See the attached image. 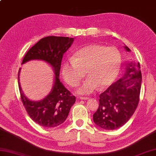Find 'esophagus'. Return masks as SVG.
Returning <instances> with one entry per match:
<instances>
[{"mask_svg": "<svg viewBox=\"0 0 156 156\" xmlns=\"http://www.w3.org/2000/svg\"><path fill=\"white\" fill-rule=\"evenodd\" d=\"M79 98V99H81V100H87L89 98V97H80Z\"/></svg>", "mask_w": 156, "mask_h": 156, "instance_id": "obj_1", "label": "esophagus"}]
</instances>
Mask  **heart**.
<instances>
[{
  "label": "heart",
  "mask_w": 156,
  "mask_h": 156,
  "mask_svg": "<svg viewBox=\"0 0 156 156\" xmlns=\"http://www.w3.org/2000/svg\"><path fill=\"white\" fill-rule=\"evenodd\" d=\"M122 66V55L115 47L90 44L75 52L71 60L62 66L65 81L71 87H77L85 77L88 79L79 89L81 94H90L97 87L103 89L116 79Z\"/></svg>",
  "instance_id": "1"
}]
</instances>
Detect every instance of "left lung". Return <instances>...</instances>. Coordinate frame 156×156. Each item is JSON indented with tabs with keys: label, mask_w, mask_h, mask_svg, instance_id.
<instances>
[{
	"label": "left lung",
	"mask_w": 156,
	"mask_h": 156,
	"mask_svg": "<svg viewBox=\"0 0 156 156\" xmlns=\"http://www.w3.org/2000/svg\"><path fill=\"white\" fill-rule=\"evenodd\" d=\"M124 48L130 51L127 46ZM141 84L140 63L134 66L130 63L124 77L100 94L98 108L93 115L95 124L105 130H112L126 124L138 105Z\"/></svg>",
	"instance_id": "left-lung-1"
}]
</instances>
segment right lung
<instances>
[{
  "instance_id": "add662e5",
  "label": "right lung",
  "mask_w": 156,
  "mask_h": 156,
  "mask_svg": "<svg viewBox=\"0 0 156 156\" xmlns=\"http://www.w3.org/2000/svg\"><path fill=\"white\" fill-rule=\"evenodd\" d=\"M73 41V37L48 36L41 39L30 48L22 64L32 59H41L50 64L55 72L54 87L48 95L40 101H32L22 93L19 82L21 101L30 117L45 128L58 126L65 122L76 98L60 82L59 79L63 55Z\"/></svg>"
}]
</instances>
